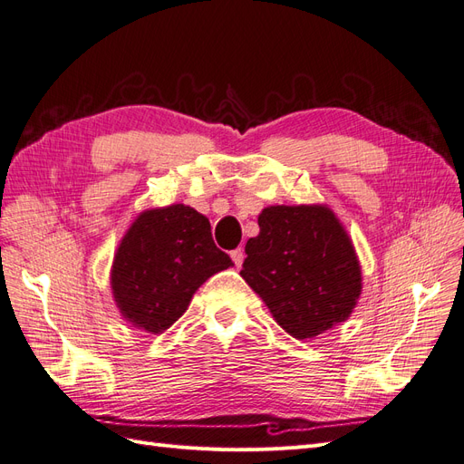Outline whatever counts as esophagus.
I'll return each mask as SVG.
<instances>
[{"label":"esophagus","instance_id":"1","mask_svg":"<svg viewBox=\"0 0 464 464\" xmlns=\"http://www.w3.org/2000/svg\"><path fill=\"white\" fill-rule=\"evenodd\" d=\"M230 257H232V261H234L236 266H242V263H244V259H246L244 249H242V247H236L234 251H230Z\"/></svg>","mask_w":464,"mask_h":464}]
</instances>
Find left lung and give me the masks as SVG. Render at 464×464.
I'll return each mask as SVG.
<instances>
[{"label":"left lung","instance_id":"1","mask_svg":"<svg viewBox=\"0 0 464 464\" xmlns=\"http://www.w3.org/2000/svg\"><path fill=\"white\" fill-rule=\"evenodd\" d=\"M240 275L294 339H312L354 310L360 265L341 222L325 207H266Z\"/></svg>","mask_w":464,"mask_h":464}]
</instances>
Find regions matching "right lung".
I'll use <instances>...</instances> for the list:
<instances>
[{
	"instance_id": "obj_1",
	"label": "right lung",
	"mask_w": 464,
	"mask_h": 464,
	"mask_svg": "<svg viewBox=\"0 0 464 464\" xmlns=\"http://www.w3.org/2000/svg\"><path fill=\"white\" fill-rule=\"evenodd\" d=\"M208 220L186 205L147 210L121 240L111 269V290L131 325L160 334L188 310L208 276L228 269Z\"/></svg>"
}]
</instances>
